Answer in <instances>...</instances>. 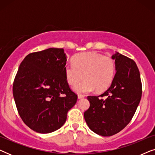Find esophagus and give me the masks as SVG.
<instances>
[{
	"label": "esophagus",
	"mask_w": 155,
	"mask_h": 155,
	"mask_svg": "<svg viewBox=\"0 0 155 155\" xmlns=\"http://www.w3.org/2000/svg\"><path fill=\"white\" fill-rule=\"evenodd\" d=\"M84 97H85V96H84V94H78V99H82V98H84Z\"/></svg>",
	"instance_id": "34e87169"
}]
</instances>
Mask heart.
I'll list each match as a JSON object with an SVG mask.
<instances>
[{
	"label": "heart",
	"instance_id": "b5f03b06",
	"mask_svg": "<svg viewBox=\"0 0 155 155\" xmlns=\"http://www.w3.org/2000/svg\"><path fill=\"white\" fill-rule=\"evenodd\" d=\"M73 63L65 65V76L70 85L76 92H89L95 90L100 92L107 90L116 75V65L113 58L95 52L81 53L72 59Z\"/></svg>",
	"mask_w": 155,
	"mask_h": 155
}]
</instances>
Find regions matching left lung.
<instances>
[{
	"label": "left lung",
	"mask_w": 155,
	"mask_h": 155,
	"mask_svg": "<svg viewBox=\"0 0 155 155\" xmlns=\"http://www.w3.org/2000/svg\"><path fill=\"white\" fill-rule=\"evenodd\" d=\"M111 58L116 71L113 82L103 94L87 97L90 106L84 113L89 128L101 136L123 130L134 116L142 96L140 75L135 61L118 52Z\"/></svg>",
	"instance_id": "8db88e82"
}]
</instances>
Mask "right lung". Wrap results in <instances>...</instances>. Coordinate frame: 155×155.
I'll return each mask as SVG.
<instances>
[{"label":"right lung","instance_id":"add662e5","mask_svg":"<svg viewBox=\"0 0 155 155\" xmlns=\"http://www.w3.org/2000/svg\"><path fill=\"white\" fill-rule=\"evenodd\" d=\"M66 61L63 48H50L31 53L20 63L12 93L23 122L36 132L60 128L77 102L65 76Z\"/></svg>","mask_w":155,"mask_h":155}]
</instances>
